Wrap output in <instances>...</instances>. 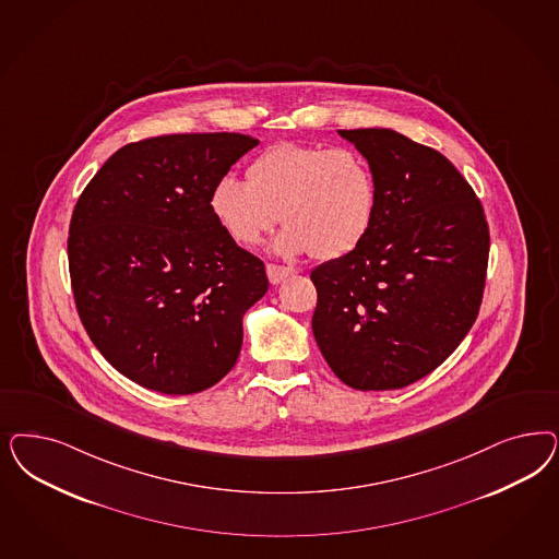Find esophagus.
I'll use <instances>...</instances> for the list:
<instances>
[{"label":"esophagus","instance_id":"34e87169","mask_svg":"<svg viewBox=\"0 0 559 559\" xmlns=\"http://www.w3.org/2000/svg\"><path fill=\"white\" fill-rule=\"evenodd\" d=\"M294 273H296V271L292 270V267H284V265H273V263H267V277H270V282L273 286L282 284L286 277L294 275Z\"/></svg>","mask_w":559,"mask_h":559}]
</instances>
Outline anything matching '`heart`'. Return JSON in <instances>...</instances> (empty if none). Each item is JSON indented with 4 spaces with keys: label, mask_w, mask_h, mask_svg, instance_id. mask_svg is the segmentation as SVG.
<instances>
[{
    "label": "heart",
    "mask_w": 559,
    "mask_h": 559,
    "mask_svg": "<svg viewBox=\"0 0 559 559\" xmlns=\"http://www.w3.org/2000/svg\"><path fill=\"white\" fill-rule=\"evenodd\" d=\"M247 179L222 177L210 195L219 226L242 247L257 245L280 222L282 254L312 252L331 261L354 251L377 214V179L349 147L284 142L252 160Z\"/></svg>",
    "instance_id": "b5f03b06"
}]
</instances>
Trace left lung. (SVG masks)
<instances>
[{"mask_svg": "<svg viewBox=\"0 0 559 559\" xmlns=\"http://www.w3.org/2000/svg\"><path fill=\"white\" fill-rule=\"evenodd\" d=\"M372 166L379 199L360 245L310 273L312 333L358 391L403 389L451 356L486 288L481 201L433 147L393 129H340Z\"/></svg>", "mask_w": 559, "mask_h": 559, "instance_id": "obj_1", "label": "left lung"}]
</instances>
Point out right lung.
<instances>
[{"label": "right lung", "instance_id": "right-lung-1", "mask_svg": "<svg viewBox=\"0 0 559 559\" xmlns=\"http://www.w3.org/2000/svg\"><path fill=\"white\" fill-rule=\"evenodd\" d=\"M259 144L175 133L117 150L73 207V300L98 352L166 395L201 393L240 354L242 317L270 288L259 257L219 226L210 195Z\"/></svg>", "mask_w": 559, "mask_h": 559}]
</instances>
